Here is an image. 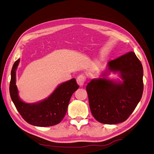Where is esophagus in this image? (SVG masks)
<instances>
[{"label": "esophagus", "mask_w": 154, "mask_h": 154, "mask_svg": "<svg viewBox=\"0 0 154 154\" xmlns=\"http://www.w3.org/2000/svg\"><path fill=\"white\" fill-rule=\"evenodd\" d=\"M85 81H86V77L85 75H80L77 78V82L78 83V85L80 86H83L84 84H85Z\"/></svg>", "instance_id": "obj_1"}]
</instances>
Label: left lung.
I'll return each instance as SVG.
<instances>
[{
  "label": "left lung",
  "mask_w": 154,
  "mask_h": 154,
  "mask_svg": "<svg viewBox=\"0 0 154 154\" xmlns=\"http://www.w3.org/2000/svg\"><path fill=\"white\" fill-rule=\"evenodd\" d=\"M107 69L119 72L123 83L98 78L87 84L86 90L95 119L105 124H116L125 122L140 101L143 91V67L131 51L111 60ZM103 76H106V72Z\"/></svg>",
  "instance_id": "1"
}]
</instances>
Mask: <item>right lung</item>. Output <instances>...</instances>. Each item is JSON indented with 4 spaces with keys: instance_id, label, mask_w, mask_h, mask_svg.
<instances>
[{
    "instance_id": "add662e5",
    "label": "right lung",
    "mask_w": 154,
    "mask_h": 154,
    "mask_svg": "<svg viewBox=\"0 0 154 154\" xmlns=\"http://www.w3.org/2000/svg\"><path fill=\"white\" fill-rule=\"evenodd\" d=\"M20 59L14 62L11 70L9 91L12 101L23 118L29 124L49 127L58 124L67 113L68 105L73 93L79 88L76 80L72 79L62 83L47 99L37 103L28 104L18 96L16 86V69Z\"/></svg>"
}]
</instances>
